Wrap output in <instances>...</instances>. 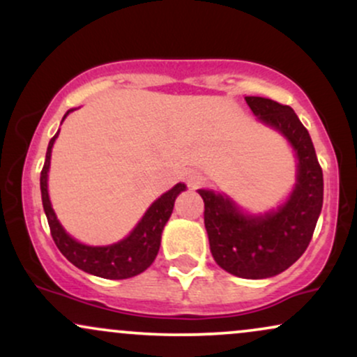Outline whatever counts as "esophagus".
Segmentation results:
<instances>
[{
    "label": "esophagus",
    "mask_w": 357,
    "mask_h": 357,
    "mask_svg": "<svg viewBox=\"0 0 357 357\" xmlns=\"http://www.w3.org/2000/svg\"><path fill=\"white\" fill-rule=\"evenodd\" d=\"M199 183H202V176H199V173H190V174H188V184H190L191 188H196Z\"/></svg>",
    "instance_id": "esophagus-1"
}]
</instances>
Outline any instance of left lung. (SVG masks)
<instances>
[{
    "label": "left lung",
    "mask_w": 357,
    "mask_h": 357,
    "mask_svg": "<svg viewBox=\"0 0 357 357\" xmlns=\"http://www.w3.org/2000/svg\"><path fill=\"white\" fill-rule=\"evenodd\" d=\"M258 122L277 130L296 154V184L273 210L250 213L225 192L198 190L211 255L241 278H268L296 264L309 247L322 210L324 179L309 130L289 105L245 97Z\"/></svg>",
    "instance_id": "obj_1"
}]
</instances>
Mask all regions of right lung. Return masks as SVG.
I'll use <instances>...</instances> for the list:
<instances>
[{"label":"right lung","mask_w":357,"mask_h":357,"mask_svg":"<svg viewBox=\"0 0 357 357\" xmlns=\"http://www.w3.org/2000/svg\"><path fill=\"white\" fill-rule=\"evenodd\" d=\"M75 109L67 110L61 122L68 114ZM60 129L48 142L47 155H45V165L40 174V190H42V203L45 215H47L48 225L55 245L59 247L61 255L67 258L77 268L84 270L90 275L109 278V280H122V278L136 277L153 265L159 247H161V235L165 230L167 220L173 213L174 202L181 192L186 190V184L178 183L159 196L155 202L147 208L142 218L134 227V230L122 240L110 245H100L92 247L82 241L75 240L70 233H67L53 211L50 195H48V171H50L52 149L59 137Z\"/></svg>","instance_id":"1"}]
</instances>
